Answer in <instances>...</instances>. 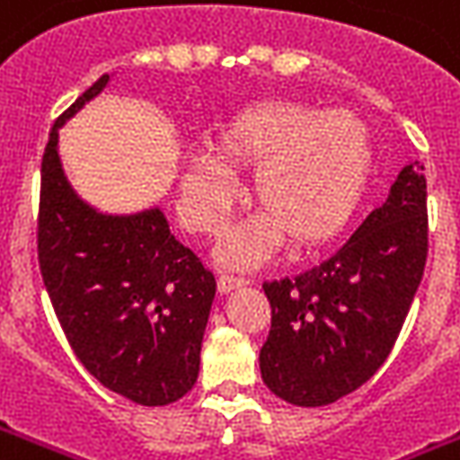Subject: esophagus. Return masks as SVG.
Segmentation results:
<instances>
[{"label":"esophagus","mask_w":460,"mask_h":460,"mask_svg":"<svg viewBox=\"0 0 460 460\" xmlns=\"http://www.w3.org/2000/svg\"><path fill=\"white\" fill-rule=\"evenodd\" d=\"M249 281L246 279H239V276H219V291L221 294H229L234 288H241V286H246Z\"/></svg>","instance_id":"obj_1"}]
</instances>
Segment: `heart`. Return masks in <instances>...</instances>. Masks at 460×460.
Wrapping results in <instances>:
<instances>
[{
	"instance_id": "obj_1",
	"label": "heart",
	"mask_w": 460,
	"mask_h": 460,
	"mask_svg": "<svg viewBox=\"0 0 460 460\" xmlns=\"http://www.w3.org/2000/svg\"><path fill=\"white\" fill-rule=\"evenodd\" d=\"M374 166L371 137L351 111L266 102L217 134L214 152L191 154L181 174V217L199 234H219L241 199L234 172L253 174L259 219L221 243L219 259L252 266L286 239L294 252L331 241L364 199Z\"/></svg>"
}]
</instances>
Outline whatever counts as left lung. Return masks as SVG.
<instances>
[{
	"instance_id": "obj_1",
	"label": "left lung",
	"mask_w": 460,
	"mask_h": 460,
	"mask_svg": "<svg viewBox=\"0 0 460 460\" xmlns=\"http://www.w3.org/2000/svg\"><path fill=\"white\" fill-rule=\"evenodd\" d=\"M426 253V174L416 162L339 252L294 279L263 284L271 304L259 353L263 384L308 409L364 386L396 343Z\"/></svg>"
}]
</instances>
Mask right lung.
Wrapping results in <instances>:
<instances>
[{"instance_id": "obj_1", "label": "right lung", "mask_w": 460, "mask_h": 460, "mask_svg": "<svg viewBox=\"0 0 460 460\" xmlns=\"http://www.w3.org/2000/svg\"><path fill=\"white\" fill-rule=\"evenodd\" d=\"M109 79L99 76L49 131L41 159L40 269L86 371L134 403L166 406L197 384L217 281L172 236L162 208L99 211L64 174L59 129Z\"/></svg>"}]
</instances>
